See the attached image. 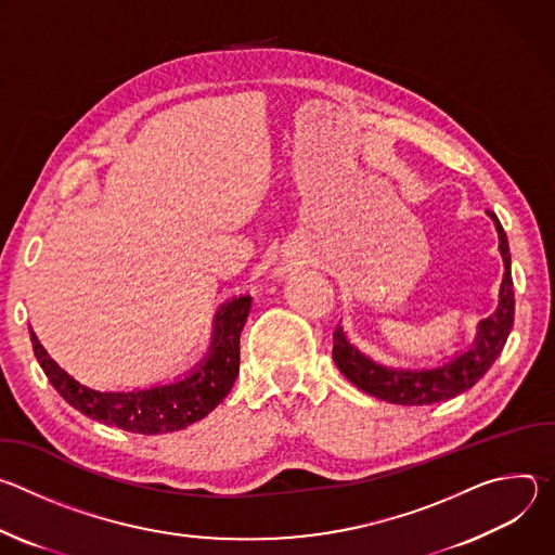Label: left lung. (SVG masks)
<instances>
[{
	"mask_svg": "<svg viewBox=\"0 0 555 555\" xmlns=\"http://www.w3.org/2000/svg\"><path fill=\"white\" fill-rule=\"evenodd\" d=\"M499 230L501 236V255L505 261V276L501 285V302L499 309L479 325V338L474 343L469 351L459 356L456 360L430 369V371H392L384 369L362 353L353 349L343 330L338 327L334 332V362L340 369V373L356 384L360 390L373 395L377 400L402 404V406H428L437 402L452 400L454 395L467 390L469 386L477 384L488 369L494 364L499 353L505 347V340L514 325V283L509 272V246L505 230L494 212H488Z\"/></svg>",
	"mask_w": 555,
	"mask_h": 555,
	"instance_id": "left-lung-1",
	"label": "left lung"
}]
</instances>
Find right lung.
<instances>
[{
    "label": "right lung",
    "instance_id": "add662e5",
    "mask_svg": "<svg viewBox=\"0 0 555 555\" xmlns=\"http://www.w3.org/2000/svg\"><path fill=\"white\" fill-rule=\"evenodd\" d=\"M248 313L250 296H240L223 305L215 319V336L206 362L182 382L135 392L86 388L48 358L33 332L30 340L46 377L69 406L107 426L138 435H160L204 420L223 402L240 375V338Z\"/></svg>",
    "mask_w": 555,
    "mask_h": 555
}]
</instances>
